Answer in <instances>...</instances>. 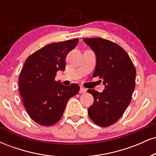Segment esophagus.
Returning a JSON list of instances; mask_svg holds the SVG:
<instances>
[{
	"mask_svg": "<svg viewBox=\"0 0 156 156\" xmlns=\"http://www.w3.org/2000/svg\"><path fill=\"white\" fill-rule=\"evenodd\" d=\"M86 92H87V89H86L83 87H80V93H82V94H83V93H86Z\"/></svg>",
	"mask_w": 156,
	"mask_h": 156,
	"instance_id": "esophagus-1",
	"label": "esophagus"
}]
</instances>
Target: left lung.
<instances>
[{
    "instance_id": "8db88e82",
    "label": "left lung",
    "mask_w": 156,
    "mask_h": 156,
    "mask_svg": "<svg viewBox=\"0 0 156 156\" xmlns=\"http://www.w3.org/2000/svg\"><path fill=\"white\" fill-rule=\"evenodd\" d=\"M97 58L93 77L98 76L105 89H88L94 97L88 114L95 124L108 127L123 115L135 89L136 69L126 51L119 44L103 38L83 39Z\"/></svg>"
}]
</instances>
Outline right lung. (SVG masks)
<instances>
[{
    "label": "right lung",
    "mask_w": 156,
    "mask_h": 156,
    "mask_svg": "<svg viewBox=\"0 0 156 156\" xmlns=\"http://www.w3.org/2000/svg\"><path fill=\"white\" fill-rule=\"evenodd\" d=\"M78 39L44 46L28 57L19 78L23 103L29 117L42 126H51L62 118L69 99L79 92L78 84L64 86L55 80L65 69L66 57Z\"/></svg>",
    "instance_id": "1"
}]
</instances>
